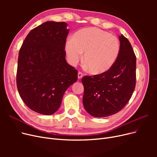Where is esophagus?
Masks as SVG:
<instances>
[{
	"label": "esophagus",
	"instance_id": "obj_1",
	"mask_svg": "<svg viewBox=\"0 0 157 157\" xmlns=\"http://www.w3.org/2000/svg\"><path fill=\"white\" fill-rule=\"evenodd\" d=\"M78 78L79 79H80L82 78H83V74H82V72H78Z\"/></svg>",
	"mask_w": 157,
	"mask_h": 157
}]
</instances>
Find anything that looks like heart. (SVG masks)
Returning <instances> with one entry per match:
<instances>
[{"label":"heart","mask_w":157,"mask_h":157,"mask_svg":"<svg viewBox=\"0 0 157 157\" xmlns=\"http://www.w3.org/2000/svg\"><path fill=\"white\" fill-rule=\"evenodd\" d=\"M67 60L76 65L83 57L85 67L93 74L109 71L116 63L120 52L118 39L97 28H86L75 33L65 43Z\"/></svg>","instance_id":"1"}]
</instances>
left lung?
<instances>
[{
	"mask_svg": "<svg viewBox=\"0 0 157 157\" xmlns=\"http://www.w3.org/2000/svg\"><path fill=\"white\" fill-rule=\"evenodd\" d=\"M119 39L120 52L113 67L105 73L82 78L84 108L94 117H107L118 113L135 89L136 57L129 40L122 34Z\"/></svg>",
	"mask_w": 157,
	"mask_h": 157,
	"instance_id": "left-lung-1",
	"label": "left lung"
}]
</instances>
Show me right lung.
Instances as JSON below:
<instances>
[{"mask_svg":"<svg viewBox=\"0 0 157 157\" xmlns=\"http://www.w3.org/2000/svg\"><path fill=\"white\" fill-rule=\"evenodd\" d=\"M65 22L46 21L32 30L20 49L16 84L29 108L51 115L61 105L64 93L78 79V71L65 60L69 30Z\"/></svg>","mask_w":157,"mask_h":157,"instance_id":"right-lung-1","label":"right lung"}]
</instances>
